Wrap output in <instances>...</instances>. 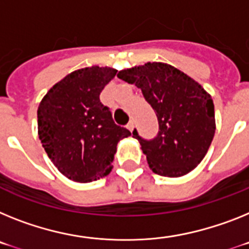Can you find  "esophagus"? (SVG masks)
Returning <instances> with one entry per match:
<instances>
[{
  "label": "esophagus",
  "mask_w": 249,
  "mask_h": 249,
  "mask_svg": "<svg viewBox=\"0 0 249 249\" xmlns=\"http://www.w3.org/2000/svg\"><path fill=\"white\" fill-rule=\"evenodd\" d=\"M126 128H128L129 130H130V131H133V130H134V128H135L134 123H133V121H130V123H129V124L126 125Z\"/></svg>",
  "instance_id": "obj_1"
}]
</instances>
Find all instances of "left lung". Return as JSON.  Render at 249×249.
I'll use <instances>...</instances> for the list:
<instances>
[{
	"mask_svg": "<svg viewBox=\"0 0 249 249\" xmlns=\"http://www.w3.org/2000/svg\"><path fill=\"white\" fill-rule=\"evenodd\" d=\"M118 77L142 89L158 118L160 131L152 141L133 131L150 170L164 177L191 172L204 160L215 134L212 96L182 71L160 62L123 70Z\"/></svg>",
	"mask_w": 249,
	"mask_h": 249,
	"instance_id": "8db88e82",
	"label": "left lung"
}]
</instances>
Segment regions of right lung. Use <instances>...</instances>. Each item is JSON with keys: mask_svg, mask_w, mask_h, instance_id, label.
<instances>
[{"mask_svg": "<svg viewBox=\"0 0 249 249\" xmlns=\"http://www.w3.org/2000/svg\"><path fill=\"white\" fill-rule=\"evenodd\" d=\"M118 71L87 67L67 74L37 107V134L53 164L67 178L91 182L110 173L116 145L130 135L115 124L100 93Z\"/></svg>", "mask_w": 249, "mask_h": 249, "instance_id": "1", "label": "right lung"}]
</instances>
